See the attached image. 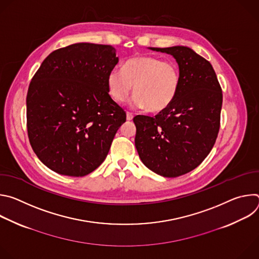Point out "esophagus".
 <instances>
[{
  "mask_svg": "<svg viewBox=\"0 0 259 259\" xmlns=\"http://www.w3.org/2000/svg\"><path fill=\"white\" fill-rule=\"evenodd\" d=\"M132 119H133V114H131V113L128 112V113H127V120H128V121H131Z\"/></svg>",
  "mask_w": 259,
  "mask_h": 259,
  "instance_id": "obj_1",
  "label": "esophagus"
}]
</instances>
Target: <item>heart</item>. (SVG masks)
I'll return each mask as SVG.
<instances>
[{
  "label": "heart",
  "mask_w": 259,
  "mask_h": 259,
  "mask_svg": "<svg viewBox=\"0 0 259 259\" xmlns=\"http://www.w3.org/2000/svg\"><path fill=\"white\" fill-rule=\"evenodd\" d=\"M133 85L132 104L135 107L161 112L177 95L180 85L178 66L158 57L138 56L128 59L122 69L115 67L108 72L107 88L115 101L124 102Z\"/></svg>",
  "instance_id": "b5f03b06"
}]
</instances>
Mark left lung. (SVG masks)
<instances>
[{"label":"left lung","mask_w":259,"mask_h":259,"mask_svg":"<svg viewBox=\"0 0 259 259\" xmlns=\"http://www.w3.org/2000/svg\"><path fill=\"white\" fill-rule=\"evenodd\" d=\"M150 49L175 58L180 85L172 103L157 116L134 117L135 146L150 170L177 177L197 168L211 152L220 126L223 91L211 63L193 49Z\"/></svg>","instance_id":"1"}]
</instances>
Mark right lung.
I'll use <instances>...</instances> for the list:
<instances>
[{"mask_svg": "<svg viewBox=\"0 0 259 259\" xmlns=\"http://www.w3.org/2000/svg\"><path fill=\"white\" fill-rule=\"evenodd\" d=\"M119 58L109 45L77 43L50 53L26 96L30 145L52 171L85 176L106 158L126 113L108 94Z\"/></svg>", "mask_w": 259, "mask_h": 259, "instance_id": "1", "label": "right lung"}]
</instances>
